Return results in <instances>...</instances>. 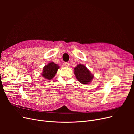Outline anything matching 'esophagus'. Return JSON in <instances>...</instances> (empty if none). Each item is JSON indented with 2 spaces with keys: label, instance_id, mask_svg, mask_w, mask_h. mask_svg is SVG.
Returning a JSON list of instances; mask_svg holds the SVG:
<instances>
[{
  "label": "esophagus",
  "instance_id": "34e87169",
  "mask_svg": "<svg viewBox=\"0 0 134 134\" xmlns=\"http://www.w3.org/2000/svg\"><path fill=\"white\" fill-rule=\"evenodd\" d=\"M64 65L66 67H69L70 66V64L68 62H65V63H64Z\"/></svg>",
  "mask_w": 134,
  "mask_h": 134
}]
</instances>
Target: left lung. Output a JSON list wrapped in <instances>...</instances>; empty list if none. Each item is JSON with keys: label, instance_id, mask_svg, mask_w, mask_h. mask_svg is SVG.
I'll return each instance as SVG.
<instances>
[{"label": "left lung", "instance_id": "obj_1", "mask_svg": "<svg viewBox=\"0 0 134 134\" xmlns=\"http://www.w3.org/2000/svg\"><path fill=\"white\" fill-rule=\"evenodd\" d=\"M74 74L79 82L82 84H90L94 78V75L83 64H78L74 68Z\"/></svg>", "mask_w": 134, "mask_h": 134}]
</instances>
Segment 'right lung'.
Instances as JSON below:
<instances>
[{
    "instance_id": "1",
    "label": "right lung",
    "mask_w": 134,
    "mask_h": 134,
    "mask_svg": "<svg viewBox=\"0 0 134 134\" xmlns=\"http://www.w3.org/2000/svg\"><path fill=\"white\" fill-rule=\"evenodd\" d=\"M60 66L54 62H51L43 68L42 76L47 80H51L55 76Z\"/></svg>"
}]
</instances>
